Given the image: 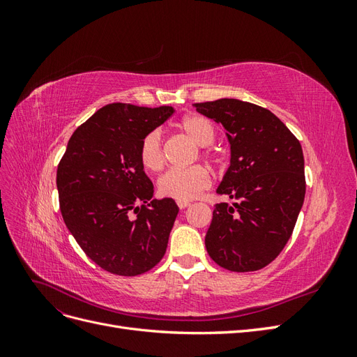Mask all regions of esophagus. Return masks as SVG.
<instances>
[{
  "label": "esophagus",
  "mask_w": 357,
  "mask_h": 357,
  "mask_svg": "<svg viewBox=\"0 0 357 357\" xmlns=\"http://www.w3.org/2000/svg\"><path fill=\"white\" fill-rule=\"evenodd\" d=\"M177 205H178L180 210H185L186 207H189L190 202L189 201H177Z\"/></svg>",
  "instance_id": "obj_1"
}]
</instances>
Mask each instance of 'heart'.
Masks as SVG:
<instances>
[{
	"label": "heart",
	"instance_id": "1",
	"mask_svg": "<svg viewBox=\"0 0 357 357\" xmlns=\"http://www.w3.org/2000/svg\"><path fill=\"white\" fill-rule=\"evenodd\" d=\"M178 129L190 138L193 143L205 147L210 146L215 138V129L207 117L201 114H189L178 122ZM213 164H218L219 156L214 150L204 149L201 153ZM139 160L149 171H160L164 168V146L162 134L158 129L150 131L139 146ZM211 186V174L202 165H193L185 169H169L159 178L158 190L162 197L177 201H190L198 198L204 190Z\"/></svg>",
	"mask_w": 357,
	"mask_h": 357
}]
</instances>
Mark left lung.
Listing matches in <instances>:
<instances>
[{
  "label": "left lung",
  "mask_w": 357,
  "mask_h": 357,
  "mask_svg": "<svg viewBox=\"0 0 357 357\" xmlns=\"http://www.w3.org/2000/svg\"><path fill=\"white\" fill-rule=\"evenodd\" d=\"M193 105L228 135L231 167L218 193L236 199L215 204L205 247L228 271H257L282 253L304 204L301 143L275 114L256 104L222 98Z\"/></svg>",
  "instance_id": "left-lung-1"
}]
</instances>
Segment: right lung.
Here are the masks:
<instances>
[{
  "label": "right lung",
  "mask_w": 357,
  "mask_h": 357,
  "mask_svg": "<svg viewBox=\"0 0 357 357\" xmlns=\"http://www.w3.org/2000/svg\"><path fill=\"white\" fill-rule=\"evenodd\" d=\"M172 113L169 105H105L75 129L59 162L63 222L107 273L144 274L167 252L178 207L171 198L152 199L153 183L139 160V146Z\"/></svg>",
  "instance_id": "obj_1"
}]
</instances>
